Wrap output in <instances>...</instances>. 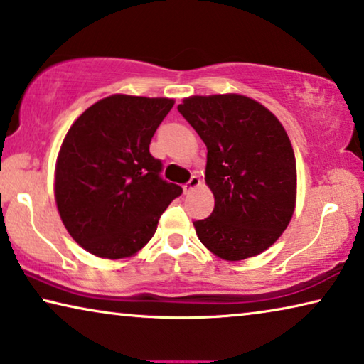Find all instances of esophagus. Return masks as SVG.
I'll return each instance as SVG.
<instances>
[{
	"mask_svg": "<svg viewBox=\"0 0 364 364\" xmlns=\"http://www.w3.org/2000/svg\"><path fill=\"white\" fill-rule=\"evenodd\" d=\"M199 184H200V178H199L198 175H193L191 178H189V181H188V183H184V184H183L184 193H189V191H191V189L198 188Z\"/></svg>",
	"mask_w": 364,
	"mask_h": 364,
	"instance_id": "34e87169",
	"label": "esophagus"
}]
</instances>
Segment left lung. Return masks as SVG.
<instances>
[{
	"label": "left lung",
	"instance_id": "obj_1",
	"mask_svg": "<svg viewBox=\"0 0 364 364\" xmlns=\"http://www.w3.org/2000/svg\"><path fill=\"white\" fill-rule=\"evenodd\" d=\"M208 147L205 183L214 210L194 229L217 257L240 262L267 250L296 204V159L284 127L240 95L193 96L178 106Z\"/></svg>",
	"mask_w": 364,
	"mask_h": 364
}]
</instances>
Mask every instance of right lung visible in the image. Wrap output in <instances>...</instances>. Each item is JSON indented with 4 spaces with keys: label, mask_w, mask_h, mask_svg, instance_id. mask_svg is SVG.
I'll return each mask as SVG.
<instances>
[{
    "label": "right lung",
    "mask_w": 364,
    "mask_h": 364,
    "mask_svg": "<svg viewBox=\"0 0 364 364\" xmlns=\"http://www.w3.org/2000/svg\"><path fill=\"white\" fill-rule=\"evenodd\" d=\"M175 105L166 97L114 95L88 107L70 127L55 170L63 225L101 258L139 252L181 186L161 178L150 154L155 130Z\"/></svg>",
    "instance_id": "obj_1"
}]
</instances>
